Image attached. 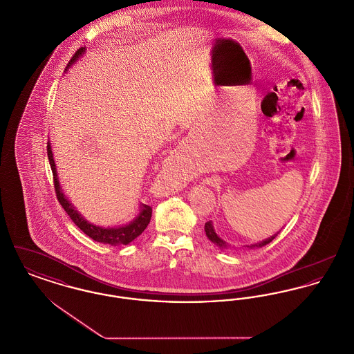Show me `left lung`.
Returning a JSON list of instances; mask_svg holds the SVG:
<instances>
[{"instance_id":"left-lung-1","label":"left lung","mask_w":354,"mask_h":354,"mask_svg":"<svg viewBox=\"0 0 354 354\" xmlns=\"http://www.w3.org/2000/svg\"><path fill=\"white\" fill-rule=\"evenodd\" d=\"M204 231H205V235H207V237H208L214 244H216L219 248H227V247H228V243H225L223 239H220L218 234L215 232L214 225H212V221H207V223L204 224ZM277 234H279V232H277ZM277 234L270 236L268 239H266V240H263V241H260V243H257V244L247 245V247H248V248H253V247H264V245L270 244V241L277 236Z\"/></svg>"}]
</instances>
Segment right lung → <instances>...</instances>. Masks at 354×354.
Returning <instances> with one entry per match:
<instances>
[{
	"label": "right lung",
	"mask_w": 354,
	"mask_h": 354,
	"mask_svg": "<svg viewBox=\"0 0 354 354\" xmlns=\"http://www.w3.org/2000/svg\"><path fill=\"white\" fill-rule=\"evenodd\" d=\"M84 48H81L80 50L75 51V54L73 55V58L68 62V70L74 62H77V59L80 57H82ZM48 158H49V163H50L51 171H53V179H54V188H55V194H57V199L59 204L64 207V209L66 211L70 219L74 221V224L88 237H91L93 240L103 243V244H111V245H119V244H129L131 243L134 239L140 235L149 225L150 220H151L152 208L147 204H142L140 205V212L138 214V216L135 218L131 223L126 224V225H120L115 228H104L100 225H94L91 223H88L84 219V216L73 207V204L68 202L65 196V194L62 192V188L59 185L58 180V175H57V169H55V163L53 159V151H51L50 143H48Z\"/></svg>",
	"instance_id": "add662e5"
}]
</instances>
